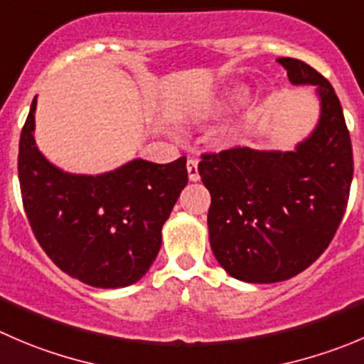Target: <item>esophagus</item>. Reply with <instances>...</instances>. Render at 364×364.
I'll return each instance as SVG.
<instances>
[{
	"label": "esophagus",
	"instance_id": "esophagus-1",
	"mask_svg": "<svg viewBox=\"0 0 364 364\" xmlns=\"http://www.w3.org/2000/svg\"><path fill=\"white\" fill-rule=\"evenodd\" d=\"M186 171H188V179L190 181H199V171H197V160L196 158H188L186 161Z\"/></svg>",
	"mask_w": 364,
	"mask_h": 364
}]
</instances>
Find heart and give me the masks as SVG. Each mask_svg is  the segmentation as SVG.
Here are the masks:
<instances>
[{"instance_id":"b5f03b06","label":"heart","mask_w":364,"mask_h":364,"mask_svg":"<svg viewBox=\"0 0 364 364\" xmlns=\"http://www.w3.org/2000/svg\"><path fill=\"white\" fill-rule=\"evenodd\" d=\"M247 96H249V88L245 85H235V87L228 88L225 92H222L217 100L211 103V110L213 112H225L231 108L240 107L245 103Z\"/></svg>"}]
</instances>
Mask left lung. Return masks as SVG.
<instances>
[{
	"label": "left lung",
	"mask_w": 364,
	"mask_h": 364,
	"mask_svg": "<svg viewBox=\"0 0 364 364\" xmlns=\"http://www.w3.org/2000/svg\"><path fill=\"white\" fill-rule=\"evenodd\" d=\"M291 85H313L315 129L294 151L235 147L203 154L210 190V245L220 267L243 283L297 276L329 247L348 203L354 161L333 85L297 58H279Z\"/></svg>",
	"instance_id": "8db88e82"
}]
</instances>
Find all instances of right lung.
<instances>
[{"instance_id": "add662e5", "label": "right lung", "mask_w": 364, "mask_h": 364, "mask_svg": "<svg viewBox=\"0 0 364 364\" xmlns=\"http://www.w3.org/2000/svg\"><path fill=\"white\" fill-rule=\"evenodd\" d=\"M30 107L19 140V183L33 235L53 263L96 288H124L146 276L161 247V228L188 183L186 158H135L103 174H70L35 144Z\"/></svg>"}]
</instances>
